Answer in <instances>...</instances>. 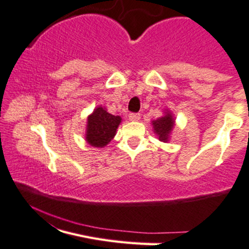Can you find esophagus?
Segmentation results:
<instances>
[{"label": "esophagus", "instance_id": "1", "mask_svg": "<svg viewBox=\"0 0 249 249\" xmlns=\"http://www.w3.org/2000/svg\"><path fill=\"white\" fill-rule=\"evenodd\" d=\"M129 120H130V121H139L140 114H138V112H130Z\"/></svg>", "mask_w": 249, "mask_h": 249}]
</instances>
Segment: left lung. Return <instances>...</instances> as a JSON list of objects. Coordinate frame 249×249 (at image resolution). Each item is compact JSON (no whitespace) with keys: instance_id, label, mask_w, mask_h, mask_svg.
I'll list each match as a JSON object with an SVG mask.
<instances>
[{"instance_id":"8db88e82","label":"left lung","mask_w":249,"mask_h":249,"mask_svg":"<svg viewBox=\"0 0 249 249\" xmlns=\"http://www.w3.org/2000/svg\"><path fill=\"white\" fill-rule=\"evenodd\" d=\"M152 124H153V129H155V133L158 135L160 142H168L169 133L171 132L174 125L173 116H171L170 114H166L165 116L153 121Z\"/></svg>"}]
</instances>
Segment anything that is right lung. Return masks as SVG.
<instances>
[{"label":"right lung","instance_id":"obj_1","mask_svg":"<svg viewBox=\"0 0 249 249\" xmlns=\"http://www.w3.org/2000/svg\"><path fill=\"white\" fill-rule=\"evenodd\" d=\"M121 117L109 114L104 107L94 109L87 120L86 140L94 147H103L115 137Z\"/></svg>","mask_w":249,"mask_h":249}]
</instances>
